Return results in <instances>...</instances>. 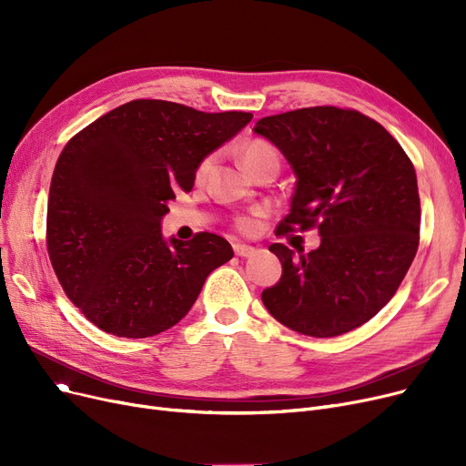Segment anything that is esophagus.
Instances as JSON below:
<instances>
[{
    "label": "esophagus",
    "mask_w": 466,
    "mask_h": 466,
    "mask_svg": "<svg viewBox=\"0 0 466 466\" xmlns=\"http://www.w3.org/2000/svg\"><path fill=\"white\" fill-rule=\"evenodd\" d=\"M234 253L236 257H251L255 253V248L243 246V243H234Z\"/></svg>",
    "instance_id": "1"
}]
</instances>
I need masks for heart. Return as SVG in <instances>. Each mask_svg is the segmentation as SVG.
Here are the masks:
<instances>
[{"mask_svg":"<svg viewBox=\"0 0 466 466\" xmlns=\"http://www.w3.org/2000/svg\"><path fill=\"white\" fill-rule=\"evenodd\" d=\"M213 162H215L213 155H206L198 162V166H196V171H194L196 181H204L208 177ZM241 162H243V166L249 169V174H251L253 169H257L264 164L279 166V153L270 141L249 139V141L243 143V147H241ZM236 228L243 234H251L257 228V220L253 217H238L236 218Z\"/></svg>","mask_w":466,"mask_h":466,"instance_id":"heart-1","label":"heart"}]
</instances>
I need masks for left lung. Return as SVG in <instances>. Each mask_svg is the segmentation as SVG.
I'll return each instance as SVG.
<instances>
[{
  "mask_svg": "<svg viewBox=\"0 0 466 466\" xmlns=\"http://www.w3.org/2000/svg\"><path fill=\"white\" fill-rule=\"evenodd\" d=\"M270 139L297 174L290 211L276 236L319 230L321 246L295 258L270 251L281 279L262 290L272 317L306 336L350 332L395 297L420 246L418 177L400 143L355 109L304 107L264 116Z\"/></svg>",
  "mask_w": 466,
  "mask_h": 466,
  "instance_id": "left-lung-1",
  "label": "left lung"
}]
</instances>
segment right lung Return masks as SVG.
Segmentation results:
<instances>
[{"mask_svg":"<svg viewBox=\"0 0 466 466\" xmlns=\"http://www.w3.org/2000/svg\"><path fill=\"white\" fill-rule=\"evenodd\" d=\"M251 118L134 100L66 143L48 192L46 251L66 297L92 325L120 338L160 334L234 257L211 232L166 243L160 218L177 190H192L198 162Z\"/></svg>","mask_w":466,"mask_h":466,"instance_id":"1","label":"right lung"}]
</instances>
